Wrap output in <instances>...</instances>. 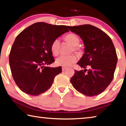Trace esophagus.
Wrapping results in <instances>:
<instances>
[{"label": "esophagus", "instance_id": "34e87169", "mask_svg": "<svg viewBox=\"0 0 126 126\" xmlns=\"http://www.w3.org/2000/svg\"><path fill=\"white\" fill-rule=\"evenodd\" d=\"M67 69H68V68H67V67H62V71H64L65 70Z\"/></svg>", "mask_w": 126, "mask_h": 126}]
</instances>
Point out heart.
I'll return each instance as SVG.
<instances>
[{
	"mask_svg": "<svg viewBox=\"0 0 126 126\" xmlns=\"http://www.w3.org/2000/svg\"><path fill=\"white\" fill-rule=\"evenodd\" d=\"M64 40L70 43L73 46L72 51L79 52L80 48L79 46L80 38L77 34L74 33H69L67 34L64 37ZM61 43L58 39L54 40L51 45V51L54 56L58 55L60 51ZM77 61V57L74 54L69 56H61L56 59V64L58 65L63 67H69Z\"/></svg>",
	"mask_w": 126,
	"mask_h": 126,
	"instance_id": "1",
	"label": "heart"
}]
</instances>
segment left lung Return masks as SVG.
<instances>
[{"label": "left lung", "instance_id": "1", "mask_svg": "<svg viewBox=\"0 0 126 126\" xmlns=\"http://www.w3.org/2000/svg\"><path fill=\"white\" fill-rule=\"evenodd\" d=\"M68 27L81 37L85 46V53L77 63L85 69L75 70L71 83L78 91L86 96L99 95L112 80L117 63L112 41L106 33L93 25Z\"/></svg>", "mask_w": 126, "mask_h": 126}]
</instances>
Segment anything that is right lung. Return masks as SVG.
<instances>
[{"instance_id": "add662e5", "label": "right lung", "mask_w": 126, "mask_h": 126, "mask_svg": "<svg viewBox=\"0 0 126 126\" xmlns=\"http://www.w3.org/2000/svg\"><path fill=\"white\" fill-rule=\"evenodd\" d=\"M69 30L65 25L36 22L17 36L9 54L12 76L19 89L38 96L48 90L62 67H44L53 63L51 51L53 41Z\"/></svg>"}]
</instances>
